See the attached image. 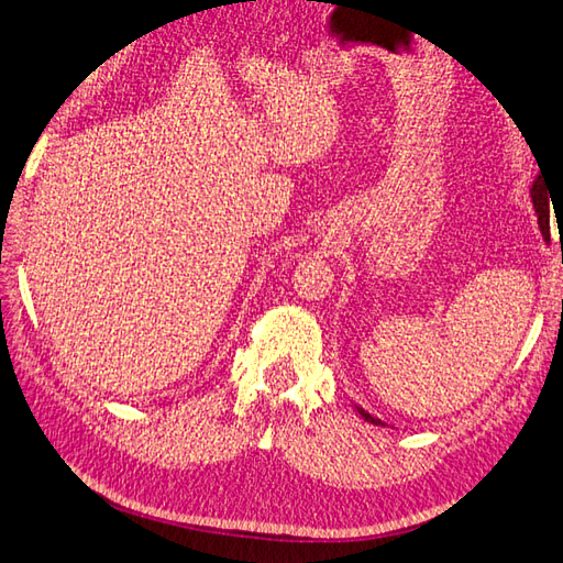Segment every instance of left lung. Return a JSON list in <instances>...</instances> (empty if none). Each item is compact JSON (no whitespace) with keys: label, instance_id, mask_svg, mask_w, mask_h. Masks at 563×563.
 I'll use <instances>...</instances> for the list:
<instances>
[{"label":"left lung","instance_id":"obj_1","mask_svg":"<svg viewBox=\"0 0 563 563\" xmlns=\"http://www.w3.org/2000/svg\"><path fill=\"white\" fill-rule=\"evenodd\" d=\"M549 187L547 181H542L540 177L532 181V189H530V196H532V206H534V213H538V225H540V232L542 238H549V199H552V194H547ZM357 412L364 417V420L372 422V424H384L382 420H376V417H372L367 410L357 408Z\"/></svg>","mask_w":563,"mask_h":563}]
</instances>
